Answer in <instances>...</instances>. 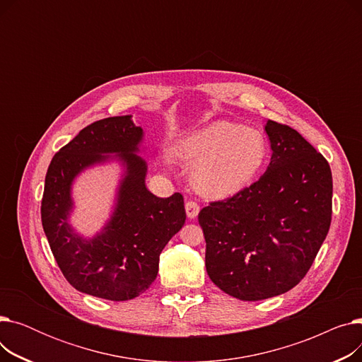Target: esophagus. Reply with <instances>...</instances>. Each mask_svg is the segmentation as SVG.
Returning <instances> with one entry per match:
<instances>
[{"label": "esophagus", "instance_id": "1", "mask_svg": "<svg viewBox=\"0 0 362 362\" xmlns=\"http://www.w3.org/2000/svg\"><path fill=\"white\" fill-rule=\"evenodd\" d=\"M185 208H186V216L189 218H195L198 216V213H199V205L197 202H194V201H187L185 204Z\"/></svg>", "mask_w": 362, "mask_h": 362}]
</instances>
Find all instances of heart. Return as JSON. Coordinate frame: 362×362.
I'll list each match as a JSON object with an SVG mask.
<instances>
[{
  "label": "heart",
  "mask_w": 362,
  "mask_h": 362,
  "mask_svg": "<svg viewBox=\"0 0 362 362\" xmlns=\"http://www.w3.org/2000/svg\"><path fill=\"white\" fill-rule=\"evenodd\" d=\"M175 156L194 164L191 180L199 194L223 198L242 191L257 176L267 145L258 130L217 120L180 138Z\"/></svg>",
  "instance_id": "heart-1"
}]
</instances>
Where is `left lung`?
Here are the masks:
<instances>
[{"label": "left lung", "instance_id": "left-lung-1", "mask_svg": "<svg viewBox=\"0 0 362 362\" xmlns=\"http://www.w3.org/2000/svg\"><path fill=\"white\" fill-rule=\"evenodd\" d=\"M272 160L258 182L202 208L205 267L216 286L240 300L291 291L305 277L332 221V170L299 133L265 123Z\"/></svg>", "mask_w": 362, "mask_h": 362}]
</instances>
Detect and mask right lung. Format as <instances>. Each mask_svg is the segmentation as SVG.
Wrapping results in <instances>:
<instances>
[{
	"label": "right lung",
	"instance_id": "right-lung-1",
	"mask_svg": "<svg viewBox=\"0 0 362 362\" xmlns=\"http://www.w3.org/2000/svg\"><path fill=\"white\" fill-rule=\"evenodd\" d=\"M144 130L132 116L98 120L52 157L41 205L42 227L67 281L82 293L129 300L144 293L158 273L160 254L185 224L183 197L158 198L145 185ZM117 162V198L105 227L88 238L76 231L72 183L85 169Z\"/></svg>",
	"mask_w": 362,
	"mask_h": 362
}]
</instances>
